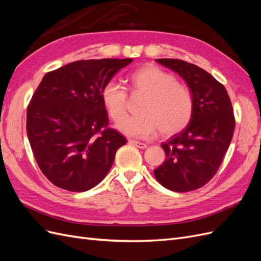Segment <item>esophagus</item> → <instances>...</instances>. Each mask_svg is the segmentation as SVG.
<instances>
[{"label": "esophagus", "mask_w": 261, "mask_h": 261, "mask_svg": "<svg viewBox=\"0 0 261 261\" xmlns=\"http://www.w3.org/2000/svg\"><path fill=\"white\" fill-rule=\"evenodd\" d=\"M128 143H129L130 145H133V146H135V147L139 148V149H145V148H147V145H146V144L139 143V141H136V140H129Z\"/></svg>", "instance_id": "obj_1"}]
</instances>
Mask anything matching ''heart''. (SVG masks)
<instances>
[{
	"instance_id": "1",
	"label": "heart",
	"mask_w": 261,
	"mask_h": 261,
	"mask_svg": "<svg viewBox=\"0 0 261 261\" xmlns=\"http://www.w3.org/2000/svg\"><path fill=\"white\" fill-rule=\"evenodd\" d=\"M133 92L146 94L139 115L126 117L117 124V129L134 138L152 136L160 127L164 135H173L185 128L193 115V97L186 86L175 77L154 65L137 68L129 76ZM102 103L114 122L126 115L127 92L114 80L101 90Z\"/></svg>"
}]
</instances>
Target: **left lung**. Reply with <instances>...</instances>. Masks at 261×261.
<instances>
[{
    "mask_svg": "<svg viewBox=\"0 0 261 261\" xmlns=\"http://www.w3.org/2000/svg\"><path fill=\"white\" fill-rule=\"evenodd\" d=\"M155 61L183 78L194 108L185 129L161 145L167 158L154 176L170 191H195L215 176L231 144L235 128L231 100L224 86L204 69L181 60Z\"/></svg>",
    "mask_w": 261,
    "mask_h": 261,
    "instance_id": "1",
    "label": "left lung"
}]
</instances>
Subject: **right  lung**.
<instances>
[{
    "label": "right lung",
    "instance_id": "add662e5",
    "mask_svg": "<svg viewBox=\"0 0 261 261\" xmlns=\"http://www.w3.org/2000/svg\"><path fill=\"white\" fill-rule=\"evenodd\" d=\"M132 62L77 61L42 78L27 109V136L39 168L55 186L89 191L106 177L117 149L127 143L108 128L101 90Z\"/></svg>",
    "mask_w": 261,
    "mask_h": 261
}]
</instances>
